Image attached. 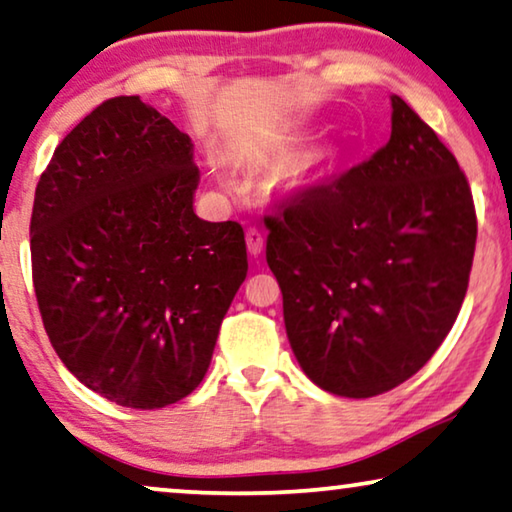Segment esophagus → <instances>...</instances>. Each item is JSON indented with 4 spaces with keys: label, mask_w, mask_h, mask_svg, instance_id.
I'll return each mask as SVG.
<instances>
[{
    "label": "esophagus",
    "mask_w": 512,
    "mask_h": 512,
    "mask_svg": "<svg viewBox=\"0 0 512 512\" xmlns=\"http://www.w3.org/2000/svg\"><path fill=\"white\" fill-rule=\"evenodd\" d=\"M246 243H248V250L250 255H259L264 250V232L259 227H248L246 232Z\"/></svg>",
    "instance_id": "obj_1"
}]
</instances>
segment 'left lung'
Segmentation results:
<instances>
[{
    "label": "left lung",
    "instance_id": "8db88e82",
    "mask_svg": "<svg viewBox=\"0 0 512 512\" xmlns=\"http://www.w3.org/2000/svg\"><path fill=\"white\" fill-rule=\"evenodd\" d=\"M266 262L308 378L366 399L415 376L469 287L478 220L469 181L434 129L392 95V134L369 160L266 215Z\"/></svg>",
    "mask_w": 512,
    "mask_h": 512
}]
</instances>
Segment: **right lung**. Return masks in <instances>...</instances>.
<instances>
[{
  "label": "right lung",
  "mask_w": 512,
  "mask_h": 512,
  "mask_svg": "<svg viewBox=\"0 0 512 512\" xmlns=\"http://www.w3.org/2000/svg\"><path fill=\"white\" fill-rule=\"evenodd\" d=\"M192 141L139 97H113L55 148L34 192L32 280L64 366L118 406L197 390L248 273L239 222L192 208Z\"/></svg>",
  "instance_id": "1"
}]
</instances>
